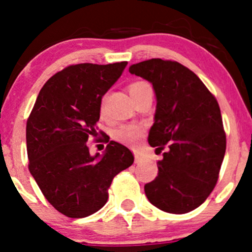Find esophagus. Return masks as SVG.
Returning <instances> with one entry per match:
<instances>
[{"label": "esophagus", "mask_w": 252, "mask_h": 252, "mask_svg": "<svg viewBox=\"0 0 252 252\" xmlns=\"http://www.w3.org/2000/svg\"><path fill=\"white\" fill-rule=\"evenodd\" d=\"M134 158H135V163H140V162L144 161L145 157L144 155L139 154V152H135V154H134Z\"/></svg>", "instance_id": "obj_1"}]
</instances>
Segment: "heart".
<instances>
[{
	"mask_svg": "<svg viewBox=\"0 0 252 252\" xmlns=\"http://www.w3.org/2000/svg\"><path fill=\"white\" fill-rule=\"evenodd\" d=\"M147 85L146 83H142V81H138V83H134L129 86V90H134V89L141 88V86ZM142 135V129L139 126L135 124H126V126H122L114 131V138L116 140L123 142L126 145H134L139 141V139Z\"/></svg>",
	"mask_w": 252,
	"mask_h": 252,
	"instance_id": "1",
	"label": "heart"
}]
</instances>
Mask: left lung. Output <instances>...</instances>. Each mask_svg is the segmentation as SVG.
Listing matches in <instances>:
<instances>
[{
  "instance_id": "obj_1",
  "label": "left lung",
  "mask_w": 252,
  "mask_h": 252,
  "mask_svg": "<svg viewBox=\"0 0 252 252\" xmlns=\"http://www.w3.org/2000/svg\"><path fill=\"white\" fill-rule=\"evenodd\" d=\"M129 72L150 81L156 94L149 144L159 151L168 144L145 194L164 212H190L212 192L224 158L227 141L217 100L194 72L174 61L152 58L131 64Z\"/></svg>"
}]
</instances>
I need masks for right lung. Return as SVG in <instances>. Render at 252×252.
Instances as JSON below:
<instances>
[{
    "label": "right lung",
    "mask_w": 252,
    "mask_h": 252,
    "mask_svg": "<svg viewBox=\"0 0 252 252\" xmlns=\"http://www.w3.org/2000/svg\"><path fill=\"white\" fill-rule=\"evenodd\" d=\"M128 62L80 63L56 73L40 90L27 122L29 171L58 212L84 218L107 202L108 188L130 167L128 147L110 141L102 155L91 156L86 145L96 136L102 96Z\"/></svg>",
    "instance_id": "obj_1"
}]
</instances>
